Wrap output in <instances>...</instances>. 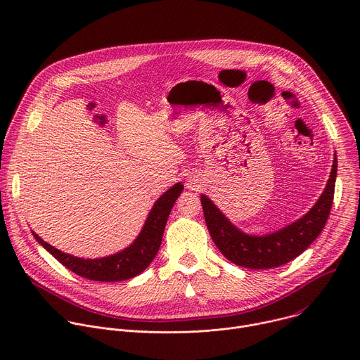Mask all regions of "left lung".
<instances>
[{
	"mask_svg": "<svg viewBox=\"0 0 360 360\" xmlns=\"http://www.w3.org/2000/svg\"><path fill=\"white\" fill-rule=\"evenodd\" d=\"M336 172L338 160L335 157L326 188L312 210L296 222L265 236L243 233L229 222L208 196L200 195L205 222L212 240L228 261L248 269H271L293 261L325 228L333 202Z\"/></svg>",
	"mask_w": 360,
	"mask_h": 360,
	"instance_id": "1",
	"label": "left lung"
}]
</instances>
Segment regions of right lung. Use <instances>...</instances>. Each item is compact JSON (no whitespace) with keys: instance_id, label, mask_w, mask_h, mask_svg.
<instances>
[{"instance_id":"obj_1","label":"right lung","mask_w":360,"mask_h":360,"mask_svg":"<svg viewBox=\"0 0 360 360\" xmlns=\"http://www.w3.org/2000/svg\"><path fill=\"white\" fill-rule=\"evenodd\" d=\"M182 189L184 185L178 182L164 195H161V198H158L153 208L150 210L146 222L134 243L115 255L107 256V258H77V256L64 253L44 242L35 232H32V235L38 243H41L57 261H60V264H63L67 269L72 271L78 276L96 282L127 281L143 272L157 256L169 212Z\"/></svg>"}]
</instances>
